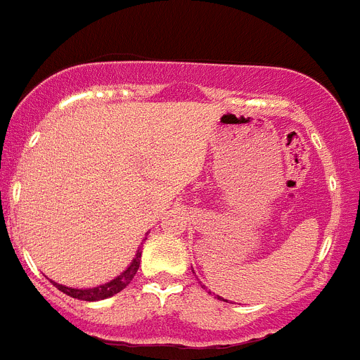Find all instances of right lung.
Returning a JSON list of instances; mask_svg holds the SVG:
<instances>
[{
    "mask_svg": "<svg viewBox=\"0 0 360 360\" xmlns=\"http://www.w3.org/2000/svg\"><path fill=\"white\" fill-rule=\"evenodd\" d=\"M139 257H141V252L138 250V254H136V257L132 259L130 266L124 270L123 274H120L117 278H114L112 281H108V283L99 285V287H94V289H71V287L55 283V281H51V283L55 285L58 290H62L64 294L71 296V298L82 300V302H97V300L110 298V296H114V294L121 292V290H123L124 287L130 283V281H132V278L136 276V272H138V269H139Z\"/></svg>",
    "mask_w": 360,
    "mask_h": 360,
    "instance_id": "1",
    "label": "right lung"
}]
</instances>
